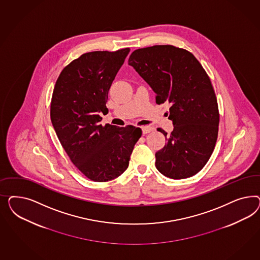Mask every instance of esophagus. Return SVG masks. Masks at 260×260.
Wrapping results in <instances>:
<instances>
[{"label":"esophagus","mask_w":260,"mask_h":260,"mask_svg":"<svg viewBox=\"0 0 260 260\" xmlns=\"http://www.w3.org/2000/svg\"><path fill=\"white\" fill-rule=\"evenodd\" d=\"M141 129L143 134H147L150 133L151 131H153V127L149 126H141Z\"/></svg>","instance_id":"1"}]
</instances>
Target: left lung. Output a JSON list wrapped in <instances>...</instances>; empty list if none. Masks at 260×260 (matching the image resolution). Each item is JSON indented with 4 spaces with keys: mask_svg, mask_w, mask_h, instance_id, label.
I'll return each mask as SVG.
<instances>
[{
    "mask_svg": "<svg viewBox=\"0 0 260 260\" xmlns=\"http://www.w3.org/2000/svg\"><path fill=\"white\" fill-rule=\"evenodd\" d=\"M152 90L157 104H171L173 131L155 153V167L172 179L188 178L200 172L217 140L219 111L211 80L188 50L171 45L134 50L128 58Z\"/></svg>",
    "mask_w": 260,
    "mask_h": 260,
    "instance_id": "obj_1",
    "label": "left lung"
}]
</instances>
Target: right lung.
I'll list each match as a JSON object with an SVG mask.
<instances>
[{"mask_svg": "<svg viewBox=\"0 0 260 260\" xmlns=\"http://www.w3.org/2000/svg\"><path fill=\"white\" fill-rule=\"evenodd\" d=\"M129 48L92 51L73 60L56 81L50 118L71 162L88 179L107 182L128 167L140 127L102 126L110 86Z\"/></svg>", "mask_w": 260, "mask_h": 260, "instance_id": "obj_1", "label": "right lung"}]
</instances>
